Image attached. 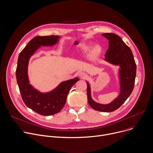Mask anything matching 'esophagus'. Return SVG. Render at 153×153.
Returning a JSON list of instances; mask_svg holds the SVG:
<instances>
[{"instance_id":"1","label":"esophagus","mask_w":153,"mask_h":153,"mask_svg":"<svg viewBox=\"0 0 153 153\" xmlns=\"http://www.w3.org/2000/svg\"><path fill=\"white\" fill-rule=\"evenodd\" d=\"M79 77L81 79H85L86 77V74L83 72H79Z\"/></svg>"}]
</instances>
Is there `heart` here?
Segmentation results:
<instances>
[{"label": "heart", "instance_id": "1", "mask_svg": "<svg viewBox=\"0 0 153 153\" xmlns=\"http://www.w3.org/2000/svg\"><path fill=\"white\" fill-rule=\"evenodd\" d=\"M82 53L83 55L90 54L92 58H97L101 53L102 48L100 45H95L92 47L91 43H88L82 47Z\"/></svg>", "mask_w": 153, "mask_h": 153}]
</instances>
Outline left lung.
Instances as JSON below:
<instances>
[{
	"label": "left lung",
	"instance_id": "1",
	"mask_svg": "<svg viewBox=\"0 0 153 153\" xmlns=\"http://www.w3.org/2000/svg\"><path fill=\"white\" fill-rule=\"evenodd\" d=\"M101 35L109 40V48L105 54V61L113 65L119 67L117 76L120 92L118 96L111 103H99L92 98L90 84L86 81L88 102L94 110L111 112L118 109L132 92L136 74V65L131 49L120 36L114 33H105Z\"/></svg>",
	"mask_w": 153,
	"mask_h": 153
}]
</instances>
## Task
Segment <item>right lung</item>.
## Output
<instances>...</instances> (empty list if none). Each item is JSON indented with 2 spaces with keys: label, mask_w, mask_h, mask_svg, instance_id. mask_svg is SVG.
I'll list each match as a JSON object with an SVG mask.
<instances>
[{
  "label": "right lung",
  "mask_w": 153,
  "mask_h": 153,
  "mask_svg": "<svg viewBox=\"0 0 153 153\" xmlns=\"http://www.w3.org/2000/svg\"><path fill=\"white\" fill-rule=\"evenodd\" d=\"M61 36H37L32 39L20 52L17 61L16 79L24 103L37 114L50 116L58 113L65 105L71 87L79 79L77 77L61 82L55 89L42 92L31 84L28 76L30 58L42 46L52 47L57 44Z\"/></svg>",
  "instance_id": "1"
}]
</instances>
